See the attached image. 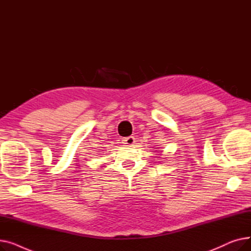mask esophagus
<instances>
[{"mask_svg":"<svg viewBox=\"0 0 251 251\" xmlns=\"http://www.w3.org/2000/svg\"><path fill=\"white\" fill-rule=\"evenodd\" d=\"M123 143L127 144V146H132V144H134L135 142V138L133 136H129V137H126V138H123Z\"/></svg>","mask_w":251,"mask_h":251,"instance_id":"1","label":"esophagus"}]
</instances>
